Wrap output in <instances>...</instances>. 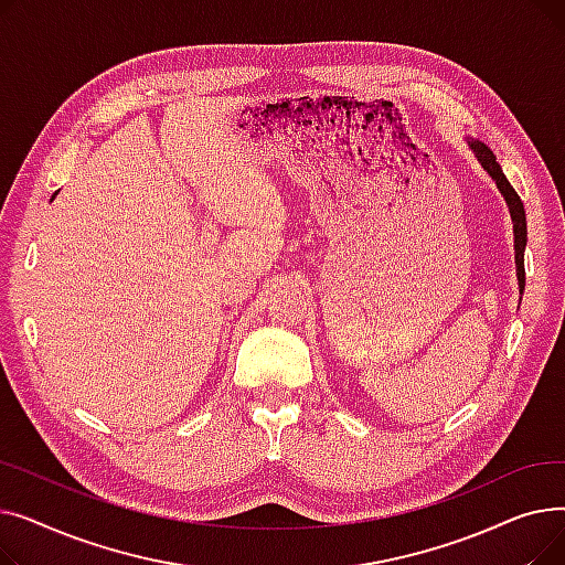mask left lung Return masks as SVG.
Wrapping results in <instances>:
<instances>
[{"mask_svg":"<svg viewBox=\"0 0 565 565\" xmlns=\"http://www.w3.org/2000/svg\"><path fill=\"white\" fill-rule=\"evenodd\" d=\"M471 151L477 153L481 167L490 173L492 181L497 183L499 192L503 194L509 203V211H511V220H513V233H515V265H518V281H520V290H524V247H526V215H524V205L522 199L518 196V192L513 190V185L509 183V178L503 175L494 153L483 141L477 139H469Z\"/></svg>","mask_w":565,"mask_h":565,"instance_id":"left-lung-1","label":"left lung"}]
</instances>
